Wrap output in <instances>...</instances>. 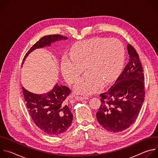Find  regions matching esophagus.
<instances>
[{
    "instance_id": "obj_1",
    "label": "esophagus",
    "mask_w": 158,
    "mask_h": 158,
    "mask_svg": "<svg viewBox=\"0 0 158 158\" xmlns=\"http://www.w3.org/2000/svg\"><path fill=\"white\" fill-rule=\"evenodd\" d=\"M89 97L88 96H77L76 98V99L77 101H83L84 99H88Z\"/></svg>"
}]
</instances>
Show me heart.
Listing matches in <instances>:
<instances>
[{
	"mask_svg": "<svg viewBox=\"0 0 158 158\" xmlns=\"http://www.w3.org/2000/svg\"><path fill=\"white\" fill-rule=\"evenodd\" d=\"M124 61L123 44L116 39L94 38L73 46L70 56L63 57L61 71L66 81L73 83L84 71L88 72L74 84L78 94H90L105 83L114 79L122 69Z\"/></svg>",
	"mask_w": 158,
	"mask_h": 158,
	"instance_id": "obj_1",
	"label": "heart"
}]
</instances>
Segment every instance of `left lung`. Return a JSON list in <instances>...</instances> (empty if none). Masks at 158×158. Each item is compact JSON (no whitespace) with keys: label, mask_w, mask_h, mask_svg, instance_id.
Listing matches in <instances>:
<instances>
[{"label":"left lung","mask_w":158,"mask_h":158,"mask_svg":"<svg viewBox=\"0 0 158 158\" xmlns=\"http://www.w3.org/2000/svg\"><path fill=\"white\" fill-rule=\"evenodd\" d=\"M129 60L113 85L100 94L96 113L99 123L107 131L121 132L136 121L144 101L143 70L139 56L127 44Z\"/></svg>","instance_id":"8db88e82"}]
</instances>
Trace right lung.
Returning <instances> with one entry per match:
<instances>
[{
	"instance_id": "add662e5",
	"label": "right lung",
	"mask_w": 158,
	"mask_h": 158,
	"mask_svg": "<svg viewBox=\"0 0 158 158\" xmlns=\"http://www.w3.org/2000/svg\"><path fill=\"white\" fill-rule=\"evenodd\" d=\"M67 39L58 34L42 37L26 53L22 64L35 49L50 46L51 43ZM22 89L31 117L42 131L50 136H59L70 127L73 115L71 106L67 101V97L71 93L69 87L56 84L51 91L43 94H34L23 87Z\"/></svg>"
}]
</instances>
